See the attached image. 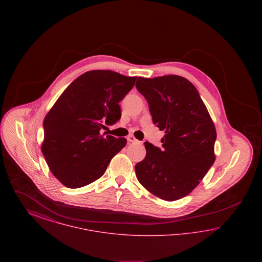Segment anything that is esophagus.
Listing matches in <instances>:
<instances>
[{"label":"esophagus","mask_w":262,"mask_h":262,"mask_svg":"<svg viewBox=\"0 0 262 262\" xmlns=\"http://www.w3.org/2000/svg\"><path fill=\"white\" fill-rule=\"evenodd\" d=\"M127 141H128V142H132V143H133V142H138V140H137V138L134 137V136H132V135L127 137Z\"/></svg>","instance_id":"obj_1"}]
</instances>
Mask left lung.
<instances>
[{
	"mask_svg": "<svg viewBox=\"0 0 262 262\" xmlns=\"http://www.w3.org/2000/svg\"><path fill=\"white\" fill-rule=\"evenodd\" d=\"M153 124L165 130L159 148L144 142L146 156L136 165L138 182L155 196L174 201L199 186L215 161L216 129L200 93L187 78L138 77Z\"/></svg>",
	"mask_w": 262,
	"mask_h": 262,
	"instance_id": "8db88e82",
	"label": "left lung"
}]
</instances>
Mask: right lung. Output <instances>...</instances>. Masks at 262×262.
I'll return each instance as SVG.
<instances>
[{
	"instance_id": "right-lung-1",
	"label": "right lung",
	"mask_w": 262,
	"mask_h": 262,
	"mask_svg": "<svg viewBox=\"0 0 262 262\" xmlns=\"http://www.w3.org/2000/svg\"><path fill=\"white\" fill-rule=\"evenodd\" d=\"M137 77L90 71L74 80L46 115L42 153L52 174L70 188L84 187L105 173L126 139L102 134L121 118L119 103Z\"/></svg>"
}]
</instances>
